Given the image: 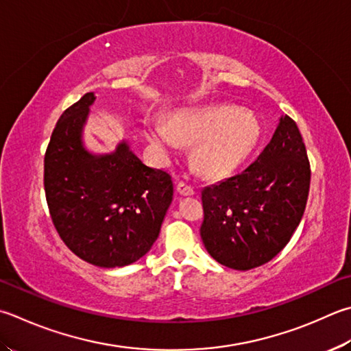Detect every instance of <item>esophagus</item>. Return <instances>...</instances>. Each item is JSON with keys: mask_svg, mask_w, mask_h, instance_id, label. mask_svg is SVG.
I'll use <instances>...</instances> for the list:
<instances>
[{"mask_svg": "<svg viewBox=\"0 0 351 351\" xmlns=\"http://www.w3.org/2000/svg\"><path fill=\"white\" fill-rule=\"evenodd\" d=\"M177 191H178V194H182V195H194L195 194V189L191 186V184L184 183V182H178Z\"/></svg>", "mask_w": 351, "mask_h": 351, "instance_id": "1", "label": "esophagus"}]
</instances>
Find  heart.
I'll return each mask as SVG.
<instances>
[{
	"label": "heart",
	"instance_id": "1",
	"mask_svg": "<svg viewBox=\"0 0 351 351\" xmlns=\"http://www.w3.org/2000/svg\"><path fill=\"white\" fill-rule=\"evenodd\" d=\"M149 142L162 156H173L182 142L195 143V167L208 177H223L247 160L261 138L258 119L235 107L189 108L177 111L168 123H148Z\"/></svg>",
	"mask_w": 351,
	"mask_h": 351
}]
</instances>
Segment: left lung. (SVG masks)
I'll use <instances>...</instances> for the list:
<instances>
[{"mask_svg":"<svg viewBox=\"0 0 351 351\" xmlns=\"http://www.w3.org/2000/svg\"><path fill=\"white\" fill-rule=\"evenodd\" d=\"M308 189L306 145L293 119L282 116L252 165L202 191L204 247L215 261L235 270L270 261L298 228Z\"/></svg>","mask_w":351,"mask_h":351,"instance_id":"left-lung-1","label":"left lung"}]
</instances>
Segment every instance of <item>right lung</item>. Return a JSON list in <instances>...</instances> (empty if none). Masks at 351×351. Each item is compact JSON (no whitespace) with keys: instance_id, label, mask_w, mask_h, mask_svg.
Masks as SVG:
<instances>
[{"instance_id":"1","label":"right lung","mask_w":351,"mask_h":351,"mask_svg":"<svg viewBox=\"0 0 351 351\" xmlns=\"http://www.w3.org/2000/svg\"><path fill=\"white\" fill-rule=\"evenodd\" d=\"M95 93L64 111L44 157L51 221L73 254L97 267L137 261L157 240L173 202L171 176L142 163L127 142L91 154L82 142Z\"/></svg>"}]
</instances>
